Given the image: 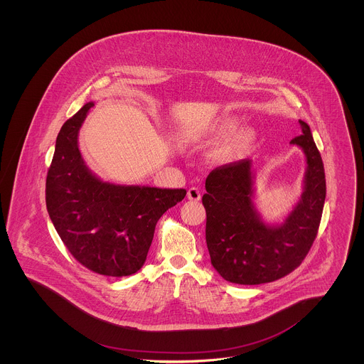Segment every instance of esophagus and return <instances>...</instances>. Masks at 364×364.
Instances as JSON below:
<instances>
[{"label":"esophagus","instance_id":"obj_1","mask_svg":"<svg viewBox=\"0 0 364 364\" xmlns=\"http://www.w3.org/2000/svg\"><path fill=\"white\" fill-rule=\"evenodd\" d=\"M187 198L190 199V200H193V202H198V200H200V192L198 188H195V187H192L187 192Z\"/></svg>","mask_w":364,"mask_h":364}]
</instances>
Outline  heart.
Listing matches in <instances>:
<instances>
[{"instance_id":"b5f03b06","label":"heart","mask_w":364,"mask_h":364,"mask_svg":"<svg viewBox=\"0 0 364 364\" xmlns=\"http://www.w3.org/2000/svg\"><path fill=\"white\" fill-rule=\"evenodd\" d=\"M239 125V117L233 114H221L208 122V127L203 129V135L206 138L215 140L227 136L211 150L208 156L211 162L230 164L247 156L254 149L258 140L257 131L251 127L236 129Z\"/></svg>"}]
</instances>
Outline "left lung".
<instances>
[{
    "label": "left lung",
    "mask_w": 364,
    "mask_h": 364,
    "mask_svg": "<svg viewBox=\"0 0 364 364\" xmlns=\"http://www.w3.org/2000/svg\"><path fill=\"white\" fill-rule=\"evenodd\" d=\"M291 144L306 156L303 192L281 223L263 220L255 199L252 161L242 159L214 169L202 198L206 208V242L213 267L240 285L276 281L294 270L315 240L326 198L321 154L307 122Z\"/></svg>",
    "instance_id": "left-lung-1"
}]
</instances>
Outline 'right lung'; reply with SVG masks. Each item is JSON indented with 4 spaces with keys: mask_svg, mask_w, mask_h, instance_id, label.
Instances as JSON below:
<instances>
[{
    "mask_svg": "<svg viewBox=\"0 0 364 364\" xmlns=\"http://www.w3.org/2000/svg\"><path fill=\"white\" fill-rule=\"evenodd\" d=\"M94 102L61 127L46 178V208L73 258L94 273L125 277L144 264L156 223L186 190L122 186L92 173L79 150V131Z\"/></svg>",
    "mask_w": 364,
    "mask_h": 364,
    "instance_id": "add662e5",
    "label": "right lung"
}]
</instances>
